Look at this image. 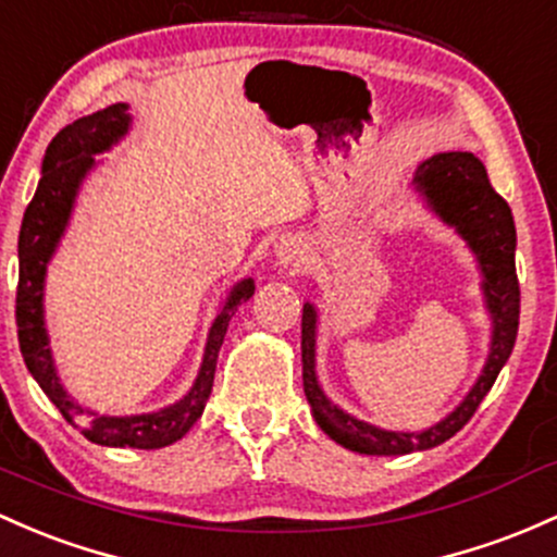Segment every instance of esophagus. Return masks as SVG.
I'll list each match as a JSON object with an SVG mask.
<instances>
[{
	"instance_id": "esophagus-1",
	"label": "esophagus",
	"mask_w": 557,
	"mask_h": 557,
	"mask_svg": "<svg viewBox=\"0 0 557 557\" xmlns=\"http://www.w3.org/2000/svg\"><path fill=\"white\" fill-rule=\"evenodd\" d=\"M276 257L284 265H292V262H300L305 257V247L300 238H281V242L276 244Z\"/></svg>"
}]
</instances>
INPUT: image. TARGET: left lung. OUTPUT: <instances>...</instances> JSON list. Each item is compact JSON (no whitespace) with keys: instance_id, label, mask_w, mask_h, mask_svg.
Segmentation results:
<instances>
[{"instance_id":"left-lung-1","label":"left lung","mask_w":557,"mask_h":557,"mask_svg":"<svg viewBox=\"0 0 557 557\" xmlns=\"http://www.w3.org/2000/svg\"><path fill=\"white\" fill-rule=\"evenodd\" d=\"M417 188L422 190L430 207L454 225L478 255L486 292L488 310L494 319L492 352H488L486 369L481 380L470 391V396L438 424L422 433H393L380 430L356 417L345 414L321 393L315 380V308H302V387L315 422L329 438L358 454H409L424 451L444 441L470 422L481 400L492 391L496 374L502 372L505 361L510 358L512 345L518 337L520 315V286L516 273V223L507 201L488 183L486 170L472 153L454 151L438 153V157L422 161L414 175Z\"/></svg>"}]
</instances>
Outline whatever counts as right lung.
Returning a JSON list of instances; mask_svg holds the SVG:
<instances>
[{
  "label": "right lung",
  "instance_id": "1",
  "mask_svg": "<svg viewBox=\"0 0 557 557\" xmlns=\"http://www.w3.org/2000/svg\"><path fill=\"white\" fill-rule=\"evenodd\" d=\"M129 127V113L124 103H113L109 109L92 113V116L76 119L74 124L63 127L47 146L45 161H41V181L32 205L23 214L21 236H17V295H15V321H17V343H21L23 361L28 372L39 382L47 398L58 406V411L74 428L82 430L87 441L100 446L119 448H161L181 441L194 422L205 411L209 393H212L214 367H218V352L228 332L231 315L238 305L247 302L255 295V281L244 278L233 286L231 297L225 300L223 310L209 329L205 363L196 376L194 387L175 406L153 411V414L137 417H100L82 409L76 400L65 396L52 367L50 348H47L45 319H41V292H45V271L52 252L58 247V238L63 236L69 223L71 207L79 183L92 170L95 153L106 151L119 140Z\"/></svg>",
  "mask_w": 557,
  "mask_h": 557
}]
</instances>
